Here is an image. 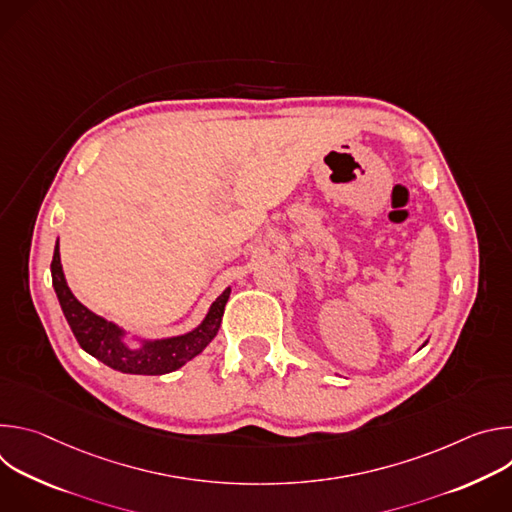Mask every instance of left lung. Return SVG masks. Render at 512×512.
<instances>
[{
  "label": "left lung",
  "instance_id": "obj_1",
  "mask_svg": "<svg viewBox=\"0 0 512 512\" xmlns=\"http://www.w3.org/2000/svg\"><path fill=\"white\" fill-rule=\"evenodd\" d=\"M425 344H427V340H425V342H423V346H425Z\"/></svg>",
  "mask_w": 512,
  "mask_h": 512
}]
</instances>
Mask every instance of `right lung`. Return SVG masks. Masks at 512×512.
Instances as JSON below:
<instances>
[{"label":"right lung","instance_id":"obj_1","mask_svg":"<svg viewBox=\"0 0 512 512\" xmlns=\"http://www.w3.org/2000/svg\"><path fill=\"white\" fill-rule=\"evenodd\" d=\"M50 273L62 314L72 334L79 340L81 348L107 364V367L127 375H166L184 367L188 360L198 356L216 336L218 328H221L225 304L231 296V287H227L210 304L202 322L190 332L168 338H145L141 334L125 330L113 320L91 312L75 298L62 271L58 239L54 245Z\"/></svg>","mask_w":512,"mask_h":512}]
</instances>
